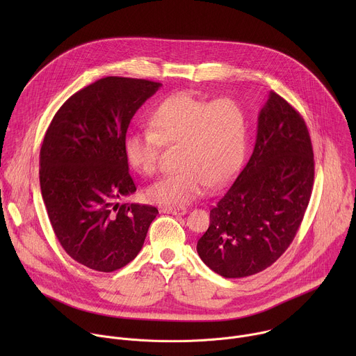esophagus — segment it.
<instances>
[{"instance_id":"1","label":"esophagus","mask_w":356,"mask_h":356,"mask_svg":"<svg viewBox=\"0 0 356 356\" xmlns=\"http://www.w3.org/2000/svg\"><path fill=\"white\" fill-rule=\"evenodd\" d=\"M161 213L173 214V216H184V214H187V209L186 207H162Z\"/></svg>"}]
</instances>
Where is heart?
Returning a JSON list of instances; mask_svg holds the SVG:
<instances>
[{
	"label": "heart",
	"instance_id": "b5f03b06",
	"mask_svg": "<svg viewBox=\"0 0 356 356\" xmlns=\"http://www.w3.org/2000/svg\"><path fill=\"white\" fill-rule=\"evenodd\" d=\"M150 128L131 131L124 142L129 166L152 176L163 145H180V170L147 188L156 204L179 207L201 197L209 186L228 181L239 169L246 142L243 108L232 98L207 101L187 92L162 99L149 115Z\"/></svg>",
	"mask_w": 356,
	"mask_h": 356
}]
</instances>
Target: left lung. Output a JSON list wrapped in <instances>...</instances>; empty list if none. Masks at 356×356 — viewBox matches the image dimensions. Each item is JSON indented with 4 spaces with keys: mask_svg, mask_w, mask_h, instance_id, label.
I'll return each mask as SVG.
<instances>
[{
    "mask_svg": "<svg viewBox=\"0 0 356 356\" xmlns=\"http://www.w3.org/2000/svg\"><path fill=\"white\" fill-rule=\"evenodd\" d=\"M314 155L301 115L270 91L258 117L252 155L210 211L197 252L227 279L259 273L291 243L309 206Z\"/></svg>",
    "mask_w": 356,
    "mask_h": 356,
    "instance_id": "1",
    "label": "left lung"
}]
</instances>
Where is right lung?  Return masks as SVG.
Instances as JSON below:
<instances>
[{"label":"right lung","instance_id":"right-lung-1","mask_svg":"<svg viewBox=\"0 0 356 356\" xmlns=\"http://www.w3.org/2000/svg\"><path fill=\"white\" fill-rule=\"evenodd\" d=\"M161 83L104 77L73 94L40 147V191L67 255L98 272L124 268L139 253L158 209L120 204L136 191L124 154L129 122Z\"/></svg>","mask_w":356,"mask_h":356}]
</instances>
